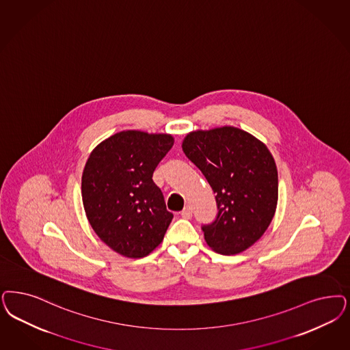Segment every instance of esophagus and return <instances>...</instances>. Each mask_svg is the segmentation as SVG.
<instances>
[{"label":"esophagus","instance_id":"1","mask_svg":"<svg viewBox=\"0 0 350 350\" xmlns=\"http://www.w3.org/2000/svg\"><path fill=\"white\" fill-rule=\"evenodd\" d=\"M191 216H193V208H191L190 205H186V206L182 209L181 217L189 219V218H191Z\"/></svg>","mask_w":350,"mask_h":350}]
</instances>
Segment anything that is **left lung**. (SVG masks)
I'll use <instances>...</instances> for the list:
<instances>
[{"mask_svg": "<svg viewBox=\"0 0 350 350\" xmlns=\"http://www.w3.org/2000/svg\"><path fill=\"white\" fill-rule=\"evenodd\" d=\"M182 150L216 193L217 217L203 225L206 244L221 254H241L274 217L278 170L261 141L234 126L189 133Z\"/></svg>", "mask_w": 350, "mask_h": 350, "instance_id": "obj_1", "label": "left lung"}]
</instances>
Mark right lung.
Masks as SVG:
<instances>
[{
	"label": "right lung",
	"instance_id": "add662e5",
	"mask_svg": "<svg viewBox=\"0 0 350 350\" xmlns=\"http://www.w3.org/2000/svg\"><path fill=\"white\" fill-rule=\"evenodd\" d=\"M173 144L170 134L124 131L96 146L88 159L81 178L85 213L115 252L141 258L163 241L173 215L152 174Z\"/></svg>",
	"mask_w": 350,
	"mask_h": 350
}]
</instances>
